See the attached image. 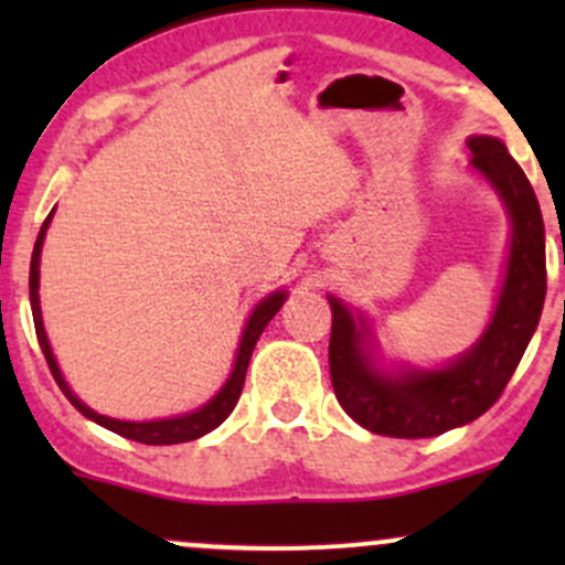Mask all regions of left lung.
<instances>
[{
	"label": "left lung",
	"instance_id": "left-lung-1",
	"mask_svg": "<svg viewBox=\"0 0 565 565\" xmlns=\"http://www.w3.org/2000/svg\"><path fill=\"white\" fill-rule=\"evenodd\" d=\"M470 167L492 185L511 221L509 256L498 303L481 339L454 361L435 369L380 366L369 317L328 295L330 383L355 424L374 435L437 437L487 413L520 366L539 328L546 295L544 218L520 163L494 136L467 139Z\"/></svg>",
	"mask_w": 565,
	"mask_h": 565
}]
</instances>
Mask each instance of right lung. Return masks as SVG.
<instances>
[{
  "label": "right lung",
  "instance_id": "right-lung-1",
  "mask_svg": "<svg viewBox=\"0 0 565 565\" xmlns=\"http://www.w3.org/2000/svg\"><path fill=\"white\" fill-rule=\"evenodd\" d=\"M51 218H54V210H51L49 218H45L43 226H40V235H38V241H35V250H32V262H30V303H32V317H35V333H38V341H40V350H43L45 361H49L51 374H54L56 385H60L62 393H65L67 402H71L73 407H76L78 413L84 415V418L95 420V424L104 426V429L114 431V435L128 437V440H136V443H145V446H174V443L199 440V437H204V435H207V431L218 429V426L224 424L226 418H230L232 409H235L237 398H241V393H243V383H246L250 352H254L256 341H259V335H262V330L267 328V322H270V319L278 315V309H281V306H284V300H287V292H284V289H276V292H270V295H267V298H262L259 303L254 306V311H250L248 319H246V328H243L241 344H237L235 366H232L230 377H226V383L221 385V391L215 393V396L210 398V402H204L202 407H196V409H193V413L174 415V418H158V420H119V418H108V415H100V413H95L93 407H87V404H84L82 398H78L76 393L71 391V385H67L65 377H62L60 363H56L54 352H51L49 335H45L43 315H40V295H38V289H40V250H43V241H45V232H49Z\"/></svg>",
  "mask_w": 565,
  "mask_h": 565
}]
</instances>
